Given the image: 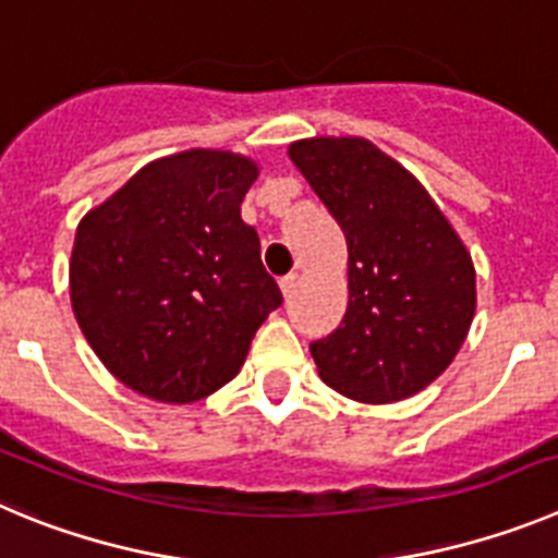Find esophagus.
<instances>
[{
	"mask_svg": "<svg viewBox=\"0 0 558 558\" xmlns=\"http://www.w3.org/2000/svg\"><path fill=\"white\" fill-rule=\"evenodd\" d=\"M298 275L291 272V275H286V278H280V291H283V298L289 300L291 294H294V289H298Z\"/></svg>",
	"mask_w": 558,
	"mask_h": 558,
	"instance_id": "esophagus-1",
	"label": "esophagus"
}]
</instances>
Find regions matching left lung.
Masks as SVG:
<instances>
[{"mask_svg":"<svg viewBox=\"0 0 558 558\" xmlns=\"http://www.w3.org/2000/svg\"><path fill=\"white\" fill-rule=\"evenodd\" d=\"M289 158L348 239V311L311 341L319 378L361 403L411 398L464 344L473 258L414 174L366 138H305Z\"/></svg>","mask_w":558,"mask_h":558,"instance_id":"1","label":"left lung"}]
</instances>
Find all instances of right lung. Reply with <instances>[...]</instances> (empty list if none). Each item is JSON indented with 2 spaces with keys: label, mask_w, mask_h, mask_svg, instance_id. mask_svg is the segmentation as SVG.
Listing matches in <instances>:
<instances>
[{
  "label": "right lung",
  "mask_w": 558,
  "mask_h": 558,
  "mask_svg": "<svg viewBox=\"0 0 558 558\" xmlns=\"http://www.w3.org/2000/svg\"><path fill=\"white\" fill-rule=\"evenodd\" d=\"M258 167L222 149L147 163L88 210L69 289L110 373L160 403H194L235 378L255 330L283 303L242 199Z\"/></svg>",
  "instance_id": "add662e5"
}]
</instances>
